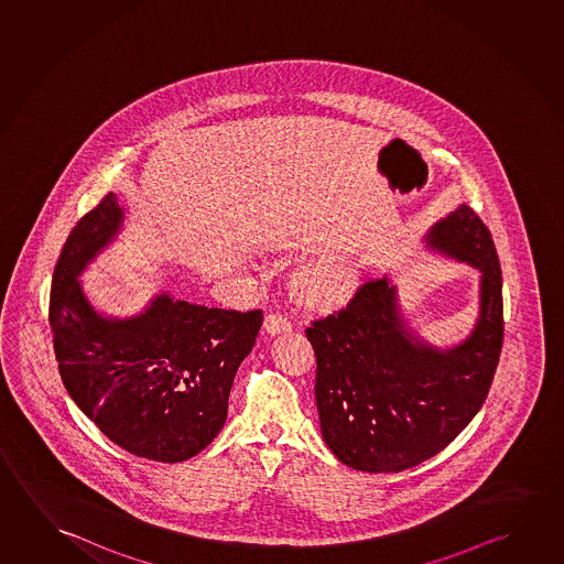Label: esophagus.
<instances>
[{"label":"esophagus","mask_w":564,"mask_h":564,"mask_svg":"<svg viewBox=\"0 0 564 564\" xmlns=\"http://www.w3.org/2000/svg\"><path fill=\"white\" fill-rule=\"evenodd\" d=\"M263 328L268 334H281L291 329V322L286 321V316L279 313H269L263 321Z\"/></svg>","instance_id":"esophagus-1"}]
</instances>
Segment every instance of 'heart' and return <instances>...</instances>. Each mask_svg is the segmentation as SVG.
Wrapping results in <instances>:
<instances>
[{"label": "heart", "instance_id": "obj_1", "mask_svg": "<svg viewBox=\"0 0 564 564\" xmlns=\"http://www.w3.org/2000/svg\"><path fill=\"white\" fill-rule=\"evenodd\" d=\"M314 291L322 296H336L344 289V271L336 268H318L308 273Z\"/></svg>", "mask_w": 564, "mask_h": 564}]
</instances>
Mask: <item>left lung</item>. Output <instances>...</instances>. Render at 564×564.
I'll list each match as a JSON object with an SVG mask.
<instances>
[{"label":"left lung","instance_id":"obj_1","mask_svg":"<svg viewBox=\"0 0 564 564\" xmlns=\"http://www.w3.org/2000/svg\"><path fill=\"white\" fill-rule=\"evenodd\" d=\"M425 246L478 269V316L467 338L437 347L400 311L389 275L306 328L324 442L347 467L400 473L445 449L482 408L503 338L502 271L490 230L468 205L440 218Z\"/></svg>","mask_w":564,"mask_h":564}]
</instances>
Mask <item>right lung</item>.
Returning a JSON list of instances; mask_svg holds the SVG:
<instances>
[{
  "instance_id": "1",
  "label": "right lung",
  "mask_w": 564,
  "mask_h": 564,
  "mask_svg": "<svg viewBox=\"0 0 564 564\" xmlns=\"http://www.w3.org/2000/svg\"><path fill=\"white\" fill-rule=\"evenodd\" d=\"M122 226L124 208L109 193L62 248L51 291L58 369L72 400L111 442L137 457L182 463L223 430L236 371L263 314L207 308L167 293L129 318L99 313L79 275Z\"/></svg>"
}]
</instances>
